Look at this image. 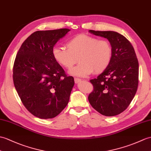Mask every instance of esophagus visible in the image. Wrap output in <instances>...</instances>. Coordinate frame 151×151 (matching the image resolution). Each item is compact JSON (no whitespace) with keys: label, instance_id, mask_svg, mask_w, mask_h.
<instances>
[{"label":"esophagus","instance_id":"obj_1","mask_svg":"<svg viewBox=\"0 0 151 151\" xmlns=\"http://www.w3.org/2000/svg\"><path fill=\"white\" fill-rule=\"evenodd\" d=\"M81 79H80V78H75V82L76 83H80V82H81Z\"/></svg>","mask_w":151,"mask_h":151}]
</instances>
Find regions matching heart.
Segmentation results:
<instances>
[{
	"label": "heart",
	"instance_id": "heart-1",
	"mask_svg": "<svg viewBox=\"0 0 151 151\" xmlns=\"http://www.w3.org/2000/svg\"><path fill=\"white\" fill-rule=\"evenodd\" d=\"M68 50L54 47L52 54L55 61L65 69H71L78 61L80 64L70 70L72 76L85 78L94 72L100 73L109 65L112 49L106 40L80 34L71 38L66 44Z\"/></svg>",
	"mask_w": 151,
	"mask_h": 151
}]
</instances>
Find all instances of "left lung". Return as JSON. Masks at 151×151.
I'll list each match as a JSON object with an SVG mask.
<instances>
[{"instance_id":"left-lung-1","label":"left lung","mask_w":151,"mask_h":151,"mask_svg":"<svg viewBox=\"0 0 151 151\" xmlns=\"http://www.w3.org/2000/svg\"><path fill=\"white\" fill-rule=\"evenodd\" d=\"M107 38L112 49L107 68L91 80L94 87L88 100L100 114L113 116L124 111L134 97L138 85L139 65L134 48L127 38L115 31L89 30Z\"/></svg>"}]
</instances>
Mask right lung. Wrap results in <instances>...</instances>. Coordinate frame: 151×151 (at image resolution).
<instances>
[{"instance_id":"right-lung-1","label":"right lung","mask_w":151,"mask_h":151,"mask_svg":"<svg viewBox=\"0 0 151 151\" xmlns=\"http://www.w3.org/2000/svg\"><path fill=\"white\" fill-rule=\"evenodd\" d=\"M71 29L37 31L24 42L13 65V83L24 106L41 119L67 106L75 81L55 61L52 50Z\"/></svg>"}]
</instances>
